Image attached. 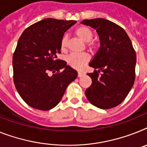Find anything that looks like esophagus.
Listing matches in <instances>:
<instances>
[{
	"label": "esophagus",
	"mask_w": 147,
	"mask_h": 147,
	"mask_svg": "<svg viewBox=\"0 0 147 147\" xmlns=\"http://www.w3.org/2000/svg\"><path fill=\"white\" fill-rule=\"evenodd\" d=\"M83 76H84V73L82 72V71H78V78H81Z\"/></svg>",
	"instance_id": "1"
}]
</instances>
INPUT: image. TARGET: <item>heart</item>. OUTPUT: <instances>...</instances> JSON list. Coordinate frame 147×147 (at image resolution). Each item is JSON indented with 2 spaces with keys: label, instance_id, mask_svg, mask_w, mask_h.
<instances>
[{
  "label": "heart",
  "instance_id": "b5f03b06",
  "mask_svg": "<svg viewBox=\"0 0 147 147\" xmlns=\"http://www.w3.org/2000/svg\"><path fill=\"white\" fill-rule=\"evenodd\" d=\"M76 35L78 37L81 39L82 41L87 42V45L91 49H93L96 46V43L94 41H91L92 38V31L86 27H79L76 30L75 32ZM68 39L66 36H63L60 42V48L63 51H65L67 49ZM90 57L87 54H81V55H71L68 57L67 62L69 66L75 69H81L83 67L85 64L88 62Z\"/></svg>",
  "mask_w": 147,
  "mask_h": 147
}]
</instances>
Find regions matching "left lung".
Masks as SVG:
<instances>
[{"label":"left lung","instance_id":"left-lung-1","mask_svg":"<svg viewBox=\"0 0 147 147\" xmlns=\"http://www.w3.org/2000/svg\"><path fill=\"white\" fill-rule=\"evenodd\" d=\"M81 24L96 30L100 47L89 63L94 69L87 73L92 84L85 91L91 104L101 109L119 105L133 87L135 79L136 54L126 32L105 18L86 19ZM102 71L101 76L98 73Z\"/></svg>","mask_w":147,"mask_h":147}]
</instances>
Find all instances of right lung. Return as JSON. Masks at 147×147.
<instances>
[{
  "instance_id": "add662e5",
  "label": "right lung",
  "mask_w": 147,
  "mask_h": 147,
  "mask_svg": "<svg viewBox=\"0 0 147 147\" xmlns=\"http://www.w3.org/2000/svg\"><path fill=\"white\" fill-rule=\"evenodd\" d=\"M76 22L45 18L24 30L18 39L13 57V80L20 96L32 108H55L78 77L66 62L56 60L64 33Z\"/></svg>"
}]
</instances>
